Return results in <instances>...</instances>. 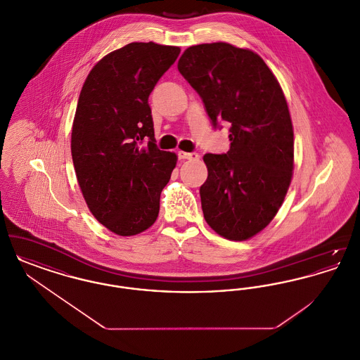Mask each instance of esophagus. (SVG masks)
<instances>
[{
  "instance_id": "obj_1",
  "label": "esophagus",
  "mask_w": 360,
  "mask_h": 360,
  "mask_svg": "<svg viewBox=\"0 0 360 360\" xmlns=\"http://www.w3.org/2000/svg\"><path fill=\"white\" fill-rule=\"evenodd\" d=\"M178 158L179 159H188V160H197V159H200V155L197 154V153H184V151H179L178 153Z\"/></svg>"
}]
</instances>
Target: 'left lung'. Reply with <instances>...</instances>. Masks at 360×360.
Returning <instances> with one entry per match:
<instances>
[{"mask_svg":"<svg viewBox=\"0 0 360 360\" xmlns=\"http://www.w3.org/2000/svg\"><path fill=\"white\" fill-rule=\"evenodd\" d=\"M178 70L213 127L231 124L229 151L204 156L206 223L225 239H250L271 223L290 186L294 134L285 94L257 53L223 41L188 47Z\"/></svg>","mask_w":360,"mask_h":360,"instance_id":"8db88e82","label":"left lung"}]
</instances>
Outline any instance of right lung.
<instances>
[{"label":"right lung","instance_id":"1","mask_svg":"<svg viewBox=\"0 0 360 360\" xmlns=\"http://www.w3.org/2000/svg\"><path fill=\"white\" fill-rule=\"evenodd\" d=\"M179 52L154 41L129 43L91 69L78 98L71 132L78 185L91 214L119 236L156 221L176 165V155L155 144L148 97Z\"/></svg>","mask_w":360,"mask_h":360}]
</instances>
